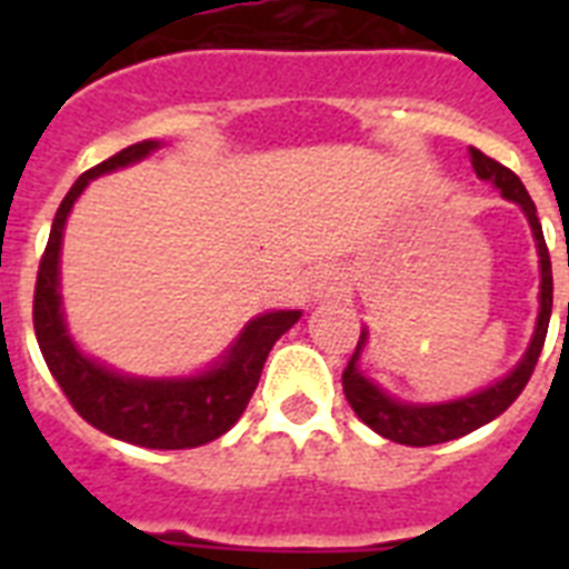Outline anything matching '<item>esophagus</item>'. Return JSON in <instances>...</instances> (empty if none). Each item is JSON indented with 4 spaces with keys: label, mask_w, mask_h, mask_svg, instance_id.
Returning <instances> with one entry per match:
<instances>
[{
    "label": "esophagus",
    "mask_w": 569,
    "mask_h": 569,
    "mask_svg": "<svg viewBox=\"0 0 569 569\" xmlns=\"http://www.w3.org/2000/svg\"><path fill=\"white\" fill-rule=\"evenodd\" d=\"M339 289H342V274H339V271H333V268L321 271V274L316 277V283H312V292H316V298H333Z\"/></svg>",
    "instance_id": "34e87169"
}]
</instances>
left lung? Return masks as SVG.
Here are the masks:
<instances>
[{"mask_svg": "<svg viewBox=\"0 0 569 569\" xmlns=\"http://www.w3.org/2000/svg\"><path fill=\"white\" fill-rule=\"evenodd\" d=\"M469 156H472V168L481 180H490L496 189L502 191L508 200L522 206V212L529 218L531 232H535V241H538L540 253V312H538V330H535V339H531L529 351L520 360V366L513 369L511 375L493 387H487L485 392H476V396L460 398V401H449V405H401L396 398H389L387 392H380L372 380H366L363 375L357 372V357H360V348L366 342V333H360V342H357V351L348 360L346 372H342V392H346L348 405L360 419H363L372 431H378L380 437H387L392 442H401V446H437V442L458 440L463 433L476 431L481 425L493 422L496 416H502L508 407L520 398V392L529 383L535 366H538V357L543 351V342H547L549 330V316H552V262H549V248L547 239H543V230H540L538 209H535V200L529 197L526 186L520 182V177L505 168L502 162H496L490 156H485L476 147H469Z\"/></svg>", "mask_w": 569, "mask_h": 569, "instance_id": "8db88e82", "label": "left lung"}]
</instances>
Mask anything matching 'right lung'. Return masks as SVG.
<instances>
[{"mask_svg":"<svg viewBox=\"0 0 569 569\" xmlns=\"http://www.w3.org/2000/svg\"><path fill=\"white\" fill-rule=\"evenodd\" d=\"M156 147L159 141L127 147L91 171H84L73 182V189L67 191L49 230L47 250L40 257L31 321H34V337H38L40 355L47 360L49 372L84 422L114 440L144 446V449H194V446L218 440L239 422V416L244 413L257 389L268 351L301 319V312L280 310L253 319L241 330L239 342L232 346L227 360L200 378H120L88 360L82 351H76L67 337L61 298H58V250H61L67 214L93 177L114 171V168H127L144 159Z\"/></svg>","mask_w":569,"mask_h":569,"instance_id":"add662e5","label":"right lung"}]
</instances>
